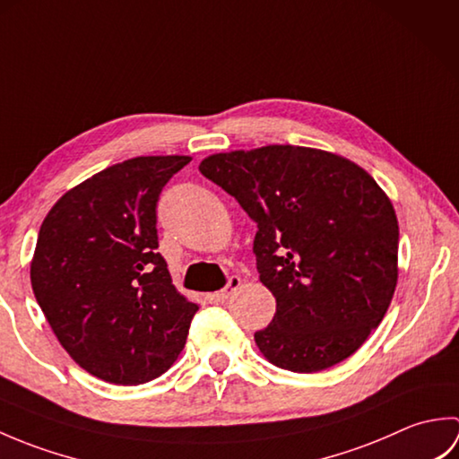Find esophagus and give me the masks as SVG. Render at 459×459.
Wrapping results in <instances>:
<instances>
[{"instance_id": "1", "label": "esophagus", "mask_w": 459, "mask_h": 459, "mask_svg": "<svg viewBox=\"0 0 459 459\" xmlns=\"http://www.w3.org/2000/svg\"><path fill=\"white\" fill-rule=\"evenodd\" d=\"M240 284H242V280H240L238 276H230V278H229V284L212 296L214 301H217V304H224V301H227V299L240 288Z\"/></svg>"}]
</instances>
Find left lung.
Returning <instances> with one entry per match:
<instances>
[{
  "instance_id": "obj_1",
  "label": "left lung",
  "mask_w": 459,
  "mask_h": 459,
  "mask_svg": "<svg viewBox=\"0 0 459 459\" xmlns=\"http://www.w3.org/2000/svg\"><path fill=\"white\" fill-rule=\"evenodd\" d=\"M204 178L256 222L260 281L276 314L255 341L272 365L317 373L351 357L383 321L398 280V221L370 175L301 145L212 153Z\"/></svg>"
}]
</instances>
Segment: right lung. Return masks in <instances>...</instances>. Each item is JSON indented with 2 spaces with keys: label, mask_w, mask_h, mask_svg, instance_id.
I'll return each mask as SVG.
<instances>
[{
  "label": "right lung",
  "mask_w": 459,
  "mask_h": 459,
  "mask_svg": "<svg viewBox=\"0 0 459 459\" xmlns=\"http://www.w3.org/2000/svg\"><path fill=\"white\" fill-rule=\"evenodd\" d=\"M189 155H142L68 189L47 212L31 286L58 343L112 385L163 375L187 341L197 304L158 252L160 193Z\"/></svg>",
  "instance_id": "obj_1"
}]
</instances>
